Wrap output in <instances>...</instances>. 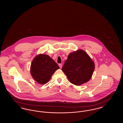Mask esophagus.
I'll return each instance as SVG.
<instances>
[{"label": "esophagus", "instance_id": "esophagus-1", "mask_svg": "<svg viewBox=\"0 0 123 123\" xmlns=\"http://www.w3.org/2000/svg\"><path fill=\"white\" fill-rule=\"evenodd\" d=\"M59 67H60V68H62V64H59Z\"/></svg>", "mask_w": 123, "mask_h": 123}]
</instances>
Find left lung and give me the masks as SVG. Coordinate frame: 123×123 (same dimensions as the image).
<instances>
[{"label":"left lung","instance_id":"left-lung-1","mask_svg":"<svg viewBox=\"0 0 123 123\" xmlns=\"http://www.w3.org/2000/svg\"><path fill=\"white\" fill-rule=\"evenodd\" d=\"M94 68V63L88 53L79 49L69 54L62 70L70 83L79 86L89 81Z\"/></svg>","mask_w":123,"mask_h":123}]
</instances>
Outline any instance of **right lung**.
Listing matches in <instances>:
<instances>
[{
	"mask_svg": "<svg viewBox=\"0 0 123 123\" xmlns=\"http://www.w3.org/2000/svg\"><path fill=\"white\" fill-rule=\"evenodd\" d=\"M59 65L49 55L39 54L33 59L30 66V74L36 82L45 84L49 82Z\"/></svg>",
	"mask_w": 123,
	"mask_h": 123,
	"instance_id": "obj_1",
	"label": "right lung"
}]
</instances>
